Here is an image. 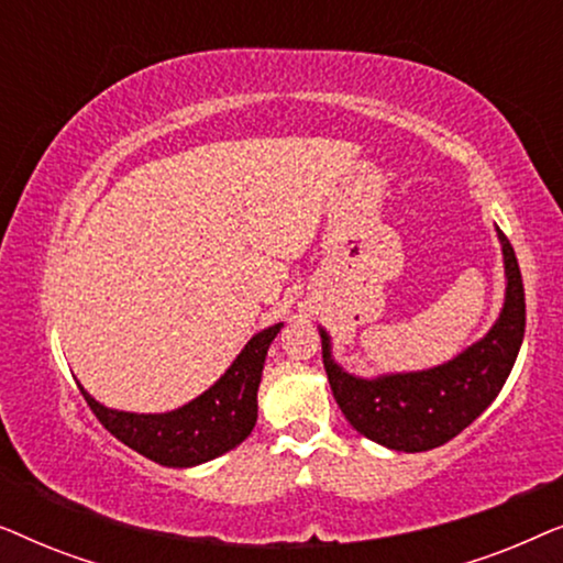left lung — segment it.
Wrapping results in <instances>:
<instances>
[{"label":"left lung","mask_w":563,"mask_h":563,"mask_svg":"<svg viewBox=\"0 0 563 563\" xmlns=\"http://www.w3.org/2000/svg\"><path fill=\"white\" fill-rule=\"evenodd\" d=\"M497 235L507 274L505 307L495 328L449 364L428 372L358 379L330 358V338L320 330L322 364L335 402L368 441L407 453L438 449L495 402L526 333V289L518 258L503 230Z\"/></svg>","instance_id":"left-lung-1"}]
</instances>
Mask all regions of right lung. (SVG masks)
I'll use <instances>...</instances> for the list:
<instances>
[{
	"label": "right lung",
	"mask_w": 563,
	"mask_h": 563,
	"mask_svg": "<svg viewBox=\"0 0 563 563\" xmlns=\"http://www.w3.org/2000/svg\"><path fill=\"white\" fill-rule=\"evenodd\" d=\"M279 330L282 322L253 335L233 366L205 395L179 410L161 415L118 412L99 405L84 387L79 389L97 420L128 449L161 466H197L222 456L251 435L256 426V395L266 351Z\"/></svg>",
	"instance_id": "add662e5"
}]
</instances>
